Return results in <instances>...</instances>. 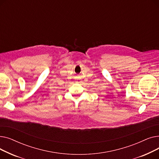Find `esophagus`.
<instances>
[{
  "label": "esophagus",
  "instance_id": "esophagus-1",
  "mask_svg": "<svg viewBox=\"0 0 159 159\" xmlns=\"http://www.w3.org/2000/svg\"><path fill=\"white\" fill-rule=\"evenodd\" d=\"M79 82H80V81H79Z\"/></svg>",
  "mask_w": 159,
  "mask_h": 159
}]
</instances>
